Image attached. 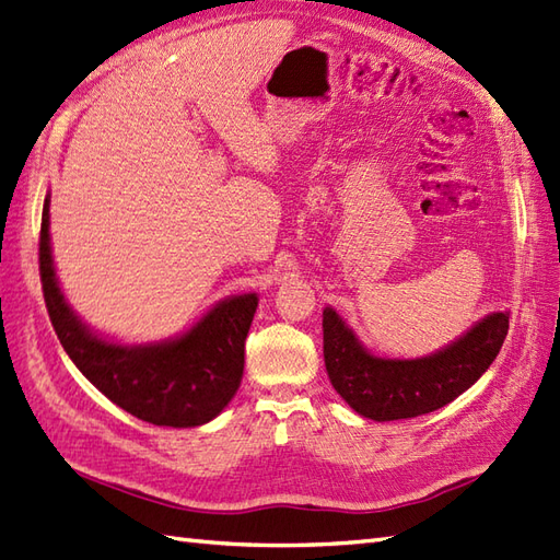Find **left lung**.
Masks as SVG:
<instances>
[{
    "instance_id": "1",
    "label": "left lung",
    "mask_w": 560,
    "mask_h": 560,
    "mask_svg": "<svg viewBox=\"0 0 560 560\" xmlns=\"http://www.w3.org/2000/svg\"><path fill=\"white\" fill-rule=\"evenodd\" d=\"M324 362L336 393L366 419H413L450 405L504 346L509 314L492 312L452 346L421 360H385L357 340L336 310H324Z\"/></svg>"
}]
</instances>
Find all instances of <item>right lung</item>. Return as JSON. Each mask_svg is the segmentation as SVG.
<instances>
[{"label": "right lung", "instance_id": "right-lung-1", "mask_svg": "<svg viewBox=\"0 0 560 560\" xmlns=\"http://www.w3.org/2000/svg\"><path fill=\"white\" fill-rule=\"evenodd\" d=\"M39 277L63 350L113 405L153 425L194 428L212 421L232 402L243 376V348L257 307L255 293L222 300L191 331L165 342L118 346L98 338L70 310L56 281L49 196L42 208Z\"/></svg>", "mask_w": 560, "mask_h": 560}]
</instances>
